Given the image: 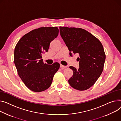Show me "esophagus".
Wrapping results in <instances>:
<instances>
[{"mask_svg": "<svg viewBox=\"0 0 121 121\" xmlns=\"http://www.w3.org/2000/svg\"><path fill=\"white\" fill-rule=\"evenodd\" d=\"M60 67L62 69H65V68H67V66H64V65H60Z\"/></svg>", "mask_w": 121, "mask_h": 121, "instance_id": "1", "label": "esophagus"}]
</instances>
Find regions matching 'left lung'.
<instances>
[{
  "label": "left lung",
  "mask_w": 121,
  "mask_h": 121,
  "mask_svg": "<svg viewBox=\"0 0 121 121\" xmlns=\"http://www.w3.org/2000/svg\"><path fill=\"white\" fill-rule=\"evenodd\" d=\"M60 35L71 53L79 55L78 70L69 68L73 74L69 79L71 87L78 91H85L92 86L102 74L106 54L99 40L87 30L76 28L60 27Z\"/></svg>",
  "instance_id": "8db88e82"
}]
</instances>
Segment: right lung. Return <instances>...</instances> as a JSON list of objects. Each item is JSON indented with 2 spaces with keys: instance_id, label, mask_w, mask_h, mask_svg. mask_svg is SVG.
Here are the masks:
<instances>
[{
  "instance_id": "obj_1",
  "label": "right lung",
  "mask_w": 121,
  "mask_h": 121,
  "mask_svg": "<svg viewBox=\"0 0 121 121\" xmlns=\"http://www.w3.org/2000/svg\"><path fill=\"white\" fill-rule=\"evenodd\" d=\"M58 34L56 27L36 29L23 36L15 47L14 62L18 74L31 91L39 92L48 89L60 68L57 62L47 65L41 59Z\"/></svg>"
}]
</instances>
